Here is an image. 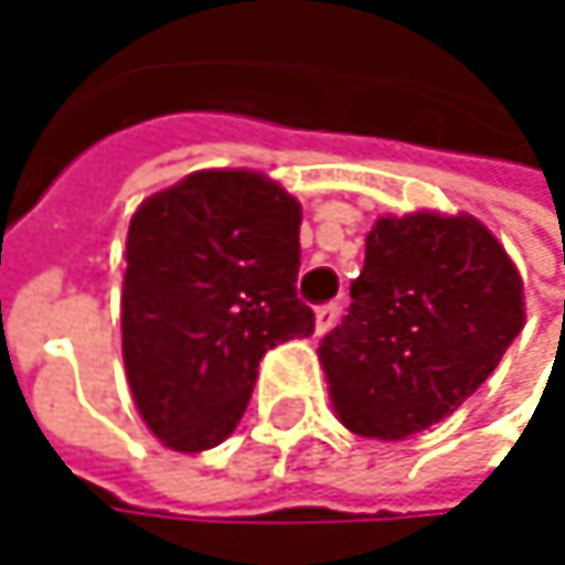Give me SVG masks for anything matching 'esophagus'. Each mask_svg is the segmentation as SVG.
Segmentation results:
<instances>
[{
  "label": "esophagus",
  "instance_id": "1",
  "mask_svg": "<svg viewBox=\"0 0 565 565\" xmlns=\"http://www.w3.org/2000/svg\"><path fill=\"white\" fill-rule=\"evenodd\" d=\"M340 320V303H320L317 307V333H327Z\"/></svg>",
  "mask_w": 565,
  "mask_h": 565
}]
</instances>
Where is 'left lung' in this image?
I'll return each instance as SVG.
<instances>
[{
	"instance_id": "obj_1",
	"label": "left lung",
	"mask_w": 565,
	"mask_h": 565,
	"mask_svg": "<svg viewBox=\"0 0 565 565\" xmlns=\"http://www.w3.org/2000/svg\"><path fill=\"white\" fill-rule=\"evenodd\" d=\"M350 297L317 353L337 418L380 441L451 415L523 330V281L471 215L380 218Z\"/></svg>"
}]
</instances>
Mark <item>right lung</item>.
I'll use <instances>...</instances> for the list:
<instances>
[{"mask_svg":"<svg viewBox=\"0 0 565 565\" xmlns=\"http://www.w3.org/2000/svg\"><path fill=\"white\" fill-rule=\"evenodd\" d=\"M297 271L300 202L262 172H192L137 209L120 297L124 366L167 448L225 441L262 356L313 333Z\"/></svg>","mask_w":565,"mask_h":565,"instance_id":"obj_1","label":"right lung"}]
</instances>
